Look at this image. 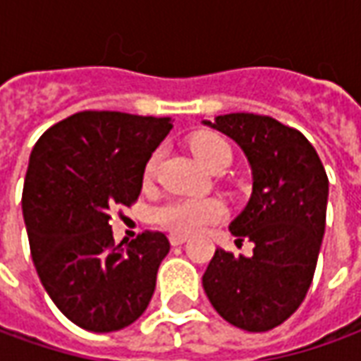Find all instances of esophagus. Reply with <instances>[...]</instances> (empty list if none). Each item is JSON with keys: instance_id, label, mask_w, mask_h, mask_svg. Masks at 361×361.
I'll list each match as a JSON object with an SVG mask.
<instances>
[{"instance_id": "esophagus-1", "label": "esophagus", "mask_w": 361, "mask_h": 361, "mask_svg": "<svg viewBox=\"0 0 361 361\" xmlns=\"http://www.w3.org/2000/svg\"><path fill=\"white\" fill-rule=\"evenodd\" d=\"M188 241V237L185 235H170V243L173 247H178V245H183V243Z\"/></svg>"}]
</instances>
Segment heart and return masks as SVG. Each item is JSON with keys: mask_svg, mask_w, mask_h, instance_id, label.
I'll list each match as a JSON object with an SVG mask.
<instances>
[{"mask_svg": "<svg viewBox=\"0 0 361 361\" xmlns=\"http://www.w3.org/2000/svg\"><path fill=\"white\" fill-rule=\"evenodd\" d=\"M191 152L201 166H205L209 171L217 170L221 166H229L233 158L229 142L213 132H201L197 136H193ZM158 161H160V152H154L144 168L146 180L154 176ZM221 217L223 205L217 200H209V197H205V200H195V197L170 200L161 203L154 212L156 223L173 235H191L209 223L219 221Z\"/></svg>", "mask_w": 361, "mask_h": 361, "instance_id": "obj_1", "label": "heart"}]
</instances>
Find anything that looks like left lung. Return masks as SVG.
I'll return each instance as SVG.
<instances>
[{
	"label": "left lung",
	"instance_id": "left-lung-1",
	"mask_svg": "<svg viewBox=\"0 0 361 361\" xmlns=\"http://www.w3.org/2000/svg\"><path fill=\"white\" fill-rule=\"evenodd\" d=\"M203 124L235 140L249 160L251 200L229 231L255 245L251 257L217 249L203 290L229 324L267 332L290 318L310 288L324 237L328 176L314 146L271 116L233 112Z\"/></svg>",
	"mask_w": 361,
	"mask_h": 361
}]
</instances>
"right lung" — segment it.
Here are the masks:
<instances>
[{"mask_svg":"<svg viewBox=\"0 0 361 361\" xmlns=\"http://www.w3.org/2000/svg\"><path fill=\"white\" fill-rule=\"evenodd\" d=\"M170 118L85 110L37 140L23 219L37 274L57 308L88 332H116L148 308L168 237L146 231L116 245L112 205L138 200L144 168Z\"/></svg>","mask_w":361,"mask_h":361,"instance_id":"obj_1","label":"right lung"}]
</instances>
